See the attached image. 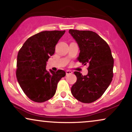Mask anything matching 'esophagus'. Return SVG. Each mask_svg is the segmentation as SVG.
Returning a JSON list of instances; mask_svg holds the SVG:
<instances>
[{"instance_id": "esophagus-1", "label": "esophagus", "mask_w": 132, "mask_h": 132, "mask_svg": "<svg viewBox=\"0 0 132 132\" xmlns=\"http://www.w3.org/2000/svg\"><path fill=\"white\" fill-rule=\"evenodd\" d=\"M73 73V72H72L71 70H67L66 71V75H70V74H72Z\"/></svg>"}]
</instances>
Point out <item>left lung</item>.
I'll list each match as a JSON object with an SVG mask.
<instances>
[{"label": "left lung", "instance_id": "1", "mask_svg": "<svg viewBox=\"0 0 132 132\" xmlns=\"http://www.w3.org/2000/svg\"><path fill=\"white\" fill-rule=\"evenodd\" d=\"M69 34L78 44L77 60L89 65L87 75L75 71L77 81L71 91L79 102L90 103L98 99L107 89L113 77V58L108 43L91 30L70 29Z\"/></svg>", "mask_w": 132, "mask_h": 132}]
</instances>
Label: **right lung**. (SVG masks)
<instances>
[{
    "instance_id": "add662e5",
    "label": "right lung",
    "mask_w": 132,
    "mask_h": 132,
    "mask_svg": "<svg viewBox=\"0 0 132 132\" xmlns=\"http://www.w3.org/2000/svg\"><path fill=\"white\" fill-rule=\"evenodd\" d=\"M65 30L43 31L27 39L17 55L16 76L29 98L42 103L56 93L57 85L65 76L64 70H46V62L55 53V46Z\"/></svg>"
}]
</instances>
